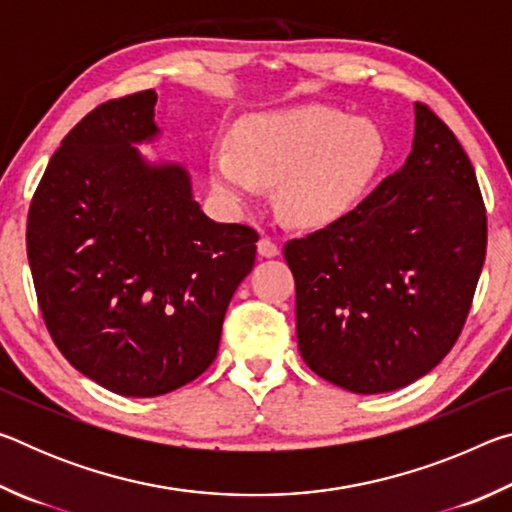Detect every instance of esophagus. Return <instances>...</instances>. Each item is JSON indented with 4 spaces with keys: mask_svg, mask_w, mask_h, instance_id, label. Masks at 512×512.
Returning a JSON list of instances; mask_svg holds the SVG:
<instances>
[{
    "mask_svg": "<svg viewBox=\"0 0 512 512\" xmlns=\"http://www.w3.org/2000/svg\"><path fill=\"white\" fill-rule=\"evenodd\" d=\"M257 250L262 257H275V255H280V244H277V241L268 235H262V239L257 241Z\"/></svg>",
    "mask_w": 512,
    "mask_h": 512,
    "instance_id": "34e87169",
    "label": "esophagus"
}]
</instances>
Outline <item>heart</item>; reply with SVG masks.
<instances>
[{"instance_id": "b5f03b06", "label": "heart", "mask_w": 512, "mask_h": 512, "mask_svg": "<svg viewBox=\"0 0 512 512\" xmlns=\"http://www.w3.org/2000/svg\"><path fill=\"white\" fill-rule=\"evenodd\" d=\"M381 153L370 121L323 106L268 112L241 121L235 149L212 153V183L228 201H246L280 180L275 203L284 219L323 225L357 203Z\"/></svg>"}]
</instances>
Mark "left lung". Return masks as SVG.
Instances as JSON below:
<instances>
[{
	"label": "left lung",
	"instance_id": "obj_1",
	"mask_svg": "<svg viewBox=\"0 0 512 512\" xmlns=\"http://www.w3.org/2000/svg\"><path fill=\"white\" fill-rule=\"evenodd\" d=\"M488 219L461 142L424 103L404 167L284 257L307 366L345 391L402 388L454 348L479 282Z\"/></svg>",
	"mask_w": 512,
	"mask_h": 512
}]
</instances>
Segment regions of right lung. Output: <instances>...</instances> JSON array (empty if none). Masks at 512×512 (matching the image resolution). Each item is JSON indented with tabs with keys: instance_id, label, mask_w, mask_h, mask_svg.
Listing matches in <instances>:
<instances>
[{
	"instance_id": "right-lung-1",
	"label": "right lung",
	"mask_w": 512,
	"mask_h": 512,
	"mask_svg": "<svg viewBox=\"0 0 512 512\" xmlns=\"http://www.w3.org/2000/svg\"><path fill=\"white\" fill-rule=\"evenodd\" d=\"M153 90L88 112L51 155L27 219V255L51 339L112 393L155 397L212 366L257 230L216 223L183 167H149Z\"/></svg>"
}]
</instances>
